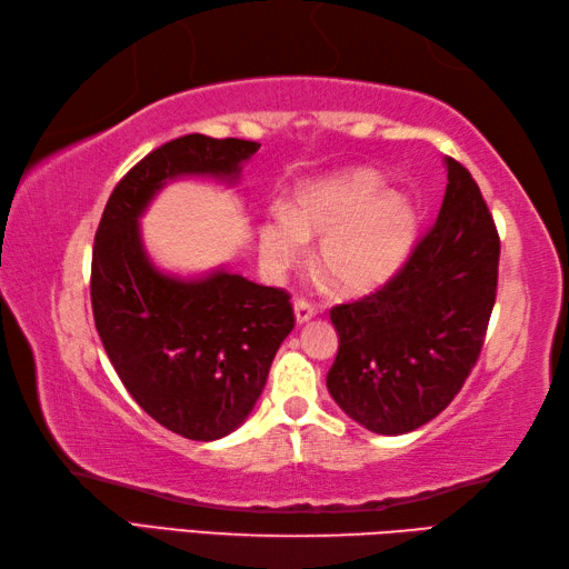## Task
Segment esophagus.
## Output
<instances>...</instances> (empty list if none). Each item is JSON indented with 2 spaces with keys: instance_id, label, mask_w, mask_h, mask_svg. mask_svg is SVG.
I'll return each instance as SVG.
<instances>
[{
  "instance_id": "1",
  "label": "esophagus",
  "mask_w": 569,
  "mask_h": 569,
  "mask_svg": "<svg viewBox=\"0 0 569 569\" xmlns=\"http://www.w3.org/2000/svg\"><path fill=\"white\" fill-rule=\"evenodd\" d=\"M313 316H316V306L308 303V300H298V303H296V322H298V326H303V322H308Z\"/></svg>"
}]
</instances>
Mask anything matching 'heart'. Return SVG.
<instances>
[{"mask_svg":"<svg viewBox=\"0 0 569 569\" xmlns=\"http://www.w3.org/2000/svg\"><path fill=\"white\" fill-rule=\"evenodd\" d=\"M320 239V266L348 293L387 283L417 239V211L402 194L387 192L375 170H348L300 184L286 211L259 224L266 271L281 273L303 259L308 239Z\"/></svg>","mask_w":569,"mask_h":569,"instance_id":"obj_1","label":"heart"}]
</instances>
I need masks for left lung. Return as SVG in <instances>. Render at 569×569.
<instances>
[{"label": "left lung", "mask_w": 569, "mask_h": 569, "mask_svg": "<svg viewBox=\"0 0 569 569\" xmlns=\"http://www.w3.org/2000/svg\"><path fill=\"white\" fill-rule=\"evenodd\" d=\"M433 227L370 296L330 310L338 358L328 392L375 433L415 431L459 395L481 355L498 288L500 239L481 189L453 158Z\"/></svg>", "instance_id": "1"}]
</instances>
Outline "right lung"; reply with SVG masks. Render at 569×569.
I'll list each match as a JSON object with an SVG mask.
<instances>
[{
	"label": "right lung",
	"mask_w": 569,
	"mask_h": 569,
	"mask_svg": "<svg viewBox=\"0 0 569 569\" xmlns=\"http://www.w3.org/2000/svg\"><path fill=\"white\" fill-rule=\"evenodd\" d=\"M259 142L184 136L152 150L116 184L91 263L93 320L132 399L184 439L227 437L251 415L296 318L291 296L224 269L202 278L158 271L138 219L177 177L233 184Z\"/></svg>",
	"instance_id": "obj_1"
}]
</instances>
